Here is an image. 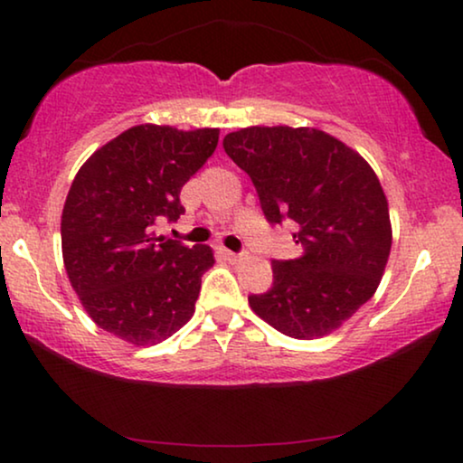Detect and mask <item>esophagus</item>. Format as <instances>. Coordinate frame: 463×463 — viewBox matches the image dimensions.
Here are the masks:
<instances>
[{
    "label": "esophagus",
    "mask_w": 463,
    "mask_h": 463,
    "mask_svg": "<svg viewBox=\"0 0 463 463\" xmlns=\"http://www.w3.org/2000/svg\"><path fill=\"white\" fill-rule=\"evenodd\" d=\"M225 257L230 259L232 263H238V261H242V255H240V252H232V250H225Z\"/></svg>",
    "instance_id": "34e87169"
}]
</instances>
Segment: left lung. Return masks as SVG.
Instances as JSON below:
<instances>
[{
	"instance_id": "8db88e82",
	"label": "left lung",
	"mask_w": 463,
	"mask_h": 463,
	"mask_svg": "<svg viewBox=\"0 0 463 463\" xmlns=\"http://www.w3.org/2000/svg\"><path fill=\"white\" fill-rule=\"evenodd\" d=\"M269 223L293 219L303 255L271 261L274 287L250 295L259 318L293 339L339 328L375 295L392 249L388 200L358 151L318 128L250 126L223 138Z\"/></svg>"
}]
</instances>
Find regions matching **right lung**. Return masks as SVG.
<instances>
[{
  "label": "right lung",
  "mask_w": 463,
  "mask_h": 463,
  "mask_svg": "<svg viewBox=\"0 0 463 463\" xmlns=\"http://www.w3.org/2000/svg\"><path fill=\"white\" fill-rule=\"evenodd\" d=\"M219 128L141 124L94 151L61 217L62 261L88 316L132 345H156L195 312L211 246L156 236L185 213L181 187L204 166Z\"/></svg>",
  "instance_id": "add662e5"
}]
</instances>
